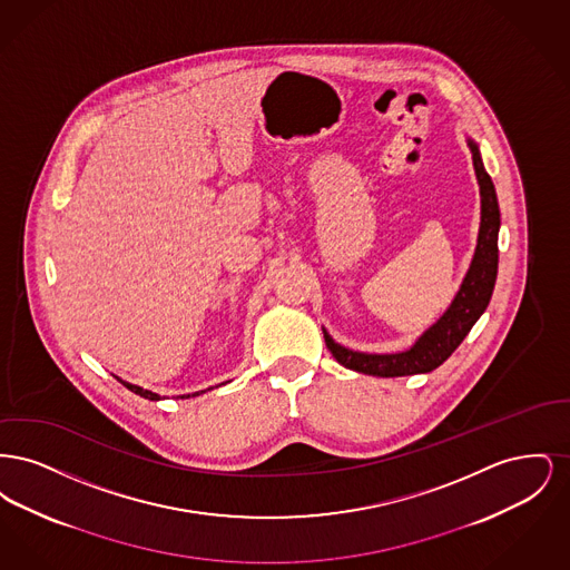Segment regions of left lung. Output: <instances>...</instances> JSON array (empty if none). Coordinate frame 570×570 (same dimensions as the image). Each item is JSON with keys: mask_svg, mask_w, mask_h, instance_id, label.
Wrapping results in <instances>:
<instances>
[{"mask_svg": "<svg viewBox=\"0 0 570 570\" xmlns=\"http://www.w3.org/2000/svg\"><path fill=\"white\" fill-rule=\"evenodd\" d=\"M472 151L474 173L481 188V226L476 249L470 263V269L461 282L460 291L451 301L449 309L430 326L407 351L393 354L356 353L337 344L325 328L326 348L335 361L353 372L380 379H397L412 374H428L440 367L470 333V328L488 309L489 298L495 286L498 275V230H500V207L493 181L483 166L479 145L468 138Z\"/></svg>", "mask_w": 570, "mask_h": 570, "instance_id": "1", "label": "left lung"}]
</instances>
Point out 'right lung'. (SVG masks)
<instances>
[{
  "label": "right lung",
  "mask_w": 570,
  "mask_h": 570,
  "mask_svg": "<svg viewBox=\"0 0 570 570\" xmlns=\"http://www.w3.org/2000/svg\"><path fill=\"white\" fill-rule=\"evenodd\" d=\"M126 389H130L132 393L136 395H140V397H145V400H151V402H158V400H163L158 393H154V391H147V389H142V386H136V384H130V382H126V380L117 379ZM200 393H205V391H200ZM198 393H191V395H181V397H196Z\"/></svg>",
  "instance_id": "1"
}]
</instances>
